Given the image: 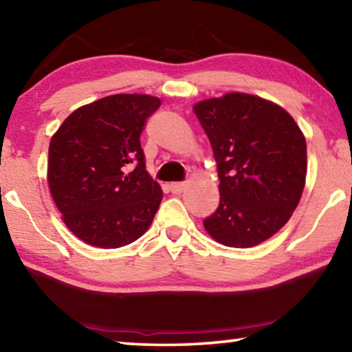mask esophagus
<instances>
[{
	"mask_svg": "<svg viewBox=\"0 0 352 352\" xmlns=\"http://www.w3.org/2000/svg\"><path fill=\"white\" fill-rule=\"evenodd\" d=\"M185 188H186L185 183H172L170 191L174 192V194H180V192L185 191Z\"/></svg>",
	"mask_w": 352,
	"mask_h": 352,
	"instance_id": "1",
	"label": "esophagus"
}]
</instances>
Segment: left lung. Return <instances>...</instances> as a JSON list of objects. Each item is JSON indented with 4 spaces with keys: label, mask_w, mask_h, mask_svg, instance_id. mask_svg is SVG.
<instances>
[{
    "label": "left lung",
    "mask_w": 352,
    "mask_h": 352,
    "mask_svg": "<svg viewBox=\"0 0 352 352\" xmlns=\"http://www.w3.org/2000/svg\"><path fill=\"white\" fill-rule=\"evenodd\" d=\"M212 145L219 206L204 228L218 243L251 248L275 235L300 202L307 178L305 135L278 104L226 93L194 104Z\"/></svg>",
    "instance_id": "8db88e82"
}]
</instances>
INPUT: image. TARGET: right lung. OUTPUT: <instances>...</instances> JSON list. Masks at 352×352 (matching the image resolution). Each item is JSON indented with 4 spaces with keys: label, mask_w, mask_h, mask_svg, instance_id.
<instances>
[{
    "label": "right lung",
    "mask_w": 352,
    "mask_h": 352,
    "mask_svg": "<svg viewBox=\"0 0 352 352\" xmlns=\"http://www.w3.org/2000/svg\"><path fill=\"white\" fill-rule=\"evenodd\" d=\"M160 106L150 94H110L74 110L52 135L47 182L82 242L120 248L150 228L162 190L145 169L140 134ZM128 164L136 166L131 173Z\"/></svg>",
    "instance_id": "1"
}]
</instances>
